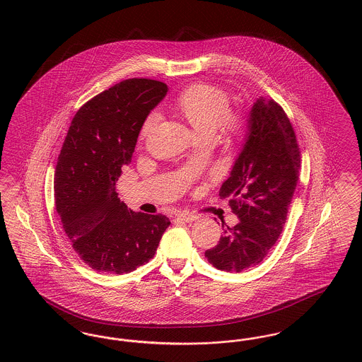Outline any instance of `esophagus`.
<instances>
[{"label": "esophagus", "instance_id": "1", "mask_svg": "<svg viewBox=\"0 0 362 362\" xmlns=\"http://www.w3.org/2000/svg\"><path fill=\"white\" fill-rule=\"evenodd\" d=\"M176 218L180 221H185V223H192V221L198 220V216L194 213H189V211H179L176 214Z\"/></svg>", "mask_w": 362, "mask_h": 362}]
</instances>
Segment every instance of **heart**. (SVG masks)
<instances>
[{
  "instance_id": "b5f03b06",
  "label": "heart",
  "mask_w": 362,
  "mask_h": 362,
  "mask_svg": "<svg viewBox=\"0 0 362 362\" xmlns=\"http://www.w3.org/2000/svg\"><path fill=\"white\" fill-rule=\"evenodd\" d=\"M175 105L183 118L202 134H210L214 129L229 138L238 137L243 133V118L229 111V96L218 86L205 83L187 86L177 95ZM157 121L158 114L151 112L142 123L141 138L152 132Z\"/></svg>"
}]
</instances>
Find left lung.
<instances>
[{
  "label": "left lung",
  "mask_w": 362,
  "mask_h": 362,
  "mask_svg": "<svg viewBox=\"0 0 362 362\" xmlns=\"http://www.w3.org/2000/svg\"><path fill=\"white\" fill-rule=\"evenodd\" d=\"M300 171V149L292 123L273 99H258L248 134L230 176L220 189L240 223L205 257L218 270L240 273L267 257L286 221Z\"/></svg>",
  "instance_id": "obj_1"
}]
</instances>
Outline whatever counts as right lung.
<instances>
[{
  "label": "right lung",
  "mask_w": 362,
  "mask_h": 362,
  "mask_svg": "<svg viewBox=\"0 0 362 362\" xmlns=\"http://www.w3.org/2000/svg\"><path fill=\"white\" fill-rule=\"evenodd\" d=\"M167 92L161 81L124 80L70 123L54 175L55 207L73 250L96 272L124 274L149 262L171 224L163 214L130 210L115 191L142 123Z\"/></svg>",
  "instance_id": "obj_1"
}]
</instances>
